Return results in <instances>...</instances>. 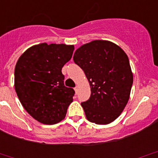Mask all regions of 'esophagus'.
I'll return each mask as SVG.
<instances>
[{"label":"esophagus","instance_id":"esophagus-1","mask_svg":"<svg viewBox=\"0 0 158 158\" xmlns=\"http://www.w3.org/2000/svg\"><path fill=\"white\" fill-rule=\"evenodd\" d=\"M74 90H75V92H76V94H77L78 93V90H79V87L76 86L74 88Z\"/></svg>","mask_w":158,"mask_h":158}]
</instances>
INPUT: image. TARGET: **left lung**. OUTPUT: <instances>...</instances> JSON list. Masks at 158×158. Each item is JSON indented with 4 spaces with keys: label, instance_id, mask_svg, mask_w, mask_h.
<instances>
[{
    "label": "left lung",
    "instance_id": "obj_1",
    "mask_svg": "<svg viewBox=\"0 0 158 158\" xmlns=\"http://www.w3.org/2000/svg\"><path fill=\"white\" fill-rule=\"evenodd\" d=\"M73 60L90 85V98L81 103L86 118L97 125L114 122L126 106L133 83L127 54L114 43L93 40L76 49Z\"/></svg>",
    "mask_w": 158,
    "mask_h": 158
}]
</instances>
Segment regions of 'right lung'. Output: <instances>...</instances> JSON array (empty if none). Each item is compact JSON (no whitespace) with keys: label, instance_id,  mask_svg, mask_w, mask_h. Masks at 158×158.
Here are the masks:
<instances>
[{"label":"right lung","instance_id":"obj_1","mask_svg":"<svg viewBox=\"0 0 158 158\" xmlns=\"http://www.w3.org/2000/svg\"><path fill=\"white\" fill-rule=\"evenodd\" d=\"M74 46L46 43L34 45L20 56L14 87L24 109L39 122L54 125L64 119L75 91L64 85L63 66Z\"/></svg>","mask_w":158,"mask_h":158}]
</instances>
